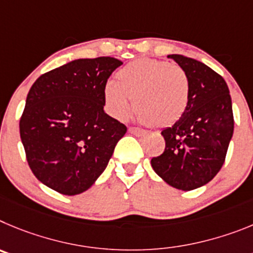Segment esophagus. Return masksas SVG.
<instances>
[{
  "instance_id": "34e87169",
  "label": "esophagus",
  "mask_w": 253,
  "mask_h": 253,
  "mask_svg": "<svg viewBox=\"0 0 253 253\" xmlns=\"http://www.w3.org/2000/svg\"><path fill=\"white\" fill-rule=\"evenodd\" d=\"M128 131L131 132V133H133V135H136V136H143V135H146V133H147L145 129L137 128V127H129Z\"/></svg>"
}]
</instances>
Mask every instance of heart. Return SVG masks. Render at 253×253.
Instances as JSON below:
<instances>
[{"instance_id": "1", "label": "heart", "mask_w": 253, "mask_h": 253, "mask_svg": "<svg viewBox=\"0 0 253 253\" xmlns=\"http://www.w3.org/2000/svg\"><path fill=\"white\" fill-rule=\"evenodd\" d=\"M116 78L104 84L103 99L107 112L117 120L126 118L135 103L141 121L165 127L180 120L188 107V76L171 63L137 59L118 70Z\"/></svg>"}]
</instances>
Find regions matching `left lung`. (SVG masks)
Instances as JSON below:
<instances>
[{"mask_svg": "<svg viewBox=\"0 0 253 253\" xmlns=\"http://www.w3.org/2000/svg\"><path fill=\"white\" fill-rule=\"evenodd\" d=\"M189 79L185 112L161 131L165 151L151 159L154 171L172 188L193 190L218 174L233 136V111L228 85L202 61L171 54Z\"/></svg>", "mask_w": 253, "mask_h": 253, "instance_id": "left-lung-1", "label": "left lung"}]
</instances>
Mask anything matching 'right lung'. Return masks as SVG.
<instances>
[{"label": "right lung", "instance_id": "right-lung-1", "mask_svg": "<svg viewBox=\"0 0 253 253\" xmlns=\"http://www.w3.org/2000/svg\"><path fill=\"white\" fill-rule=\"evenodd\" d=\"M122 63L76 59L29 90L20 136L38 180L64 195L85 192L104 171L127 127L104 112L103 87Z\"/></svg>", "mask_w": 253, "mask_h": 253}]
</instances>
